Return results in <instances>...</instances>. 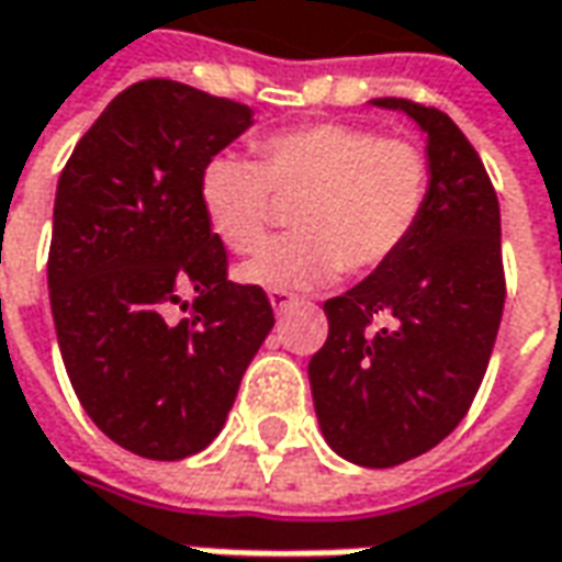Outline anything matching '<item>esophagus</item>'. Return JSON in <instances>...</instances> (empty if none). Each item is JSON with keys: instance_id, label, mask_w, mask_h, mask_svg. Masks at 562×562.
I'll use <instances>...</instances> for the list:
<instances>
[{"instance_id": "obj_1", "label": "esophagus", "mask_w": 562, "mask_h": 562, "mask_svg": "<svg viewBox=\"0 0 562 562\" xmlns=\"http://www.w3.org/2000/svg\"><path fill=\"white\" fill-rule=\"evenodd\" d=\"M269 303H272L274 312H284V308H290L296 303V296L288 293V290H272V293H269Z\"/></svg>"}]
</instances>
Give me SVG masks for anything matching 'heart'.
<instances>
[{
	"instance_id": "b5f03b06",
	"label": "heart",
	"mask_w": 562,
	"mask_h": 562,
	"mask_svg": "<svg viewBox=\"0 0 562 562\" xmlns=\"http://www.w3.org/2000/svg\"><path fill=\"white\" fill-rule=\"evenodd\" d=\"M427 150L356 123H312L256 142V160L222 154L201 172V206L232 254H254L274 220V194L296 198V235L269 244L240 281L306 290L340 269L371 274L412 240L430 201Z\"/></svg>"
}]
</instances>
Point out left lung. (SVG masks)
I'll use <instances>...</instances> for the list:
<instances>
[{
  "instance_id": "left-lung-1",
  "label": "left lung",
  "mask_w": 562,
  "mask_h": 562,
  "mask_svg": "<svg viewBox=\"0 0 562 562\" xmlns=\"http://www.w3.org/2000/svg\"><path fill=\"white\" fill-rule=\"evenodd\" d=\"M427 132L432 184L412 240L325 303L327 340L308 361L327 446L395 467L439 446L470 412L504 312L498 194L454 120L408 98H374Z\"/></svg>"
}]
</instances>
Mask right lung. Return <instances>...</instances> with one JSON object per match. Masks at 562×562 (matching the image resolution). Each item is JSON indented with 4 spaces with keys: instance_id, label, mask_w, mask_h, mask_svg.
<instances>
[{
    "instance_id": "right-lung-1",
    "label": "right lung",
    "mask_w": 562,
    "mask_h": 562,
    "mask_svg": "<svg viewBox=\"0 0 562 562\" xmlns=\"http://www.w3.org/2000/svg\"><path fill=\"white\" fill-rule=\"evenodd\" d=\"M250 123L240 101L142 79L58 179L48 300L64 368L98 430L150 461L216 439L274 325L266 290L228 281L201 206L203 167Z\"/></svg>"
}]
</instances>
